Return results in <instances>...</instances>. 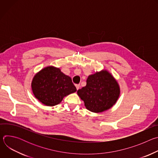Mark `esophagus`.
I'll use <instances>...</instances> for the list:
<instances>
[{"label": "esophagus", "mask_w": 158, "mask_h": 158, "mask_svg": "<svg viewBox=\"0 0 158 158\" xmlns=\"http://www.w3.org/2000/svg\"><path fill=\"white\" fill-rule=\"evenodd\" d=\"M76 87L77 90H78L80 88V84H76Z\"/></svg>", "instance_id": "obj_1"}]
</instances>
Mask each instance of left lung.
<instances>
[{"mask_svg": "<svg viewBox=\"0 0 158 158\" xmlns=\"http://www.w3.org/2000/svg\"><path fill=\"white\" fill-rule=\"evenodd\" d=\"M86 85L77 91L87 109L101 112L109 109L118 101L120 87L117 81L106 70L88 76Z\"/></svg>", "mask_w": 158, "mask_h": 158, "instance_id": "8db88e82", "label": "left lung"}]
</instances>
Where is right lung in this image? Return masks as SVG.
I'll list each match as a JSON object with an SVG mask.
<instances>
[{"label":"right lung","mask_w":158,"mask_h":158,"mask_svg":"<svg viewBox=\"0 0 158 158\" xmlns=\"http://www.w3.org/2000/svg\"><path fill=\"white\" fill-rule=\"evenodd\" d=\"M31 87L34 96L48 106L59 104L65 96L77 91L71 78L54 66L46 67L37 73Z\"/></svg>","instance_id":"obj_1"}]
</instances>
